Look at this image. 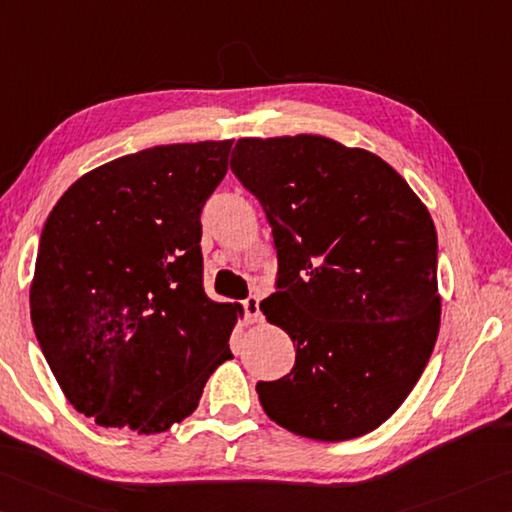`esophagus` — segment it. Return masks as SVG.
Listing matches in <instances>:
<instances>
[{
	"mask_svg": "<svg viewBox=\"0 0 512 512\" xmlns=\"http://www.w3.org/2000/svg\"><path fill=\"white\" fill-rule=\"evenodd\" d=\"M242 306H245V315L249 324H256V321H261V303H258V297H249L242 301Z\"/></svg>",
	"mask_w": 512,
	"mask_h": 512,
	"instance_id": "1",
	"label": "esophagus"
}]
</instances>
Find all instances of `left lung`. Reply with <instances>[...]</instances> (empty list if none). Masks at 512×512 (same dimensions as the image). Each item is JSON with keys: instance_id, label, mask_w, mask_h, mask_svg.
Returning <instances> with one entry per match:
<instances>
[{"instance_id": "left-lung-1", "label": "left lung", "mask_w": 512, "mask_h": 512, "mask_svg": "<svg viewBox=\"0 0 512 512\" xmlns=\"http://www.w3.org/2000/svg\"><path fill=\"white\" fill-rule=\"evenodd\" d=\"M231 170L272 227L279 283L261 301L290 335L294 366L258 382L274 423L351 441L416 387L441 328L436 229L387 161L321 134L238 139Z\"/></svg>"}]
</instances>
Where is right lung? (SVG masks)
Instances as JSON below:
<instances>
[{
    "label": "right lung",
    "mask_w": 512,
    "mask_h": 512,
    "mask_svg": "<svg viewBox=\"0 0 512 512\" xmlns=\"http://www.w3.org/2000/svg\"><path fill=\"white\" fill-rule=\"evenodd\" d=\"M233 139L146 148L89 170L44 222L31 281L35 337L76 411L161 434L229 360L240 303L202 288L200 213Z\"/></svg>",
    "instance_id": "right-lung-1"
}]
</instances>
